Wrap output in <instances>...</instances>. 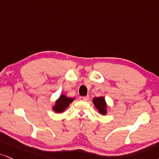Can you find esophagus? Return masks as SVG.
Here are the masks:
<instances>
[{"label":"esophagus","instance_id":"obj_1","mask_svg":"<svg viewBox=\"0 0 159 159\" xmlns=\"http://www.w3.org/2000/svg\"><path fill=\"white\" fill-rule=\"evenodd\" d=\"M89 99V96H87V97H80V99L81 101H87Z\"/></svg>","mask_w":159,"mask_h":159}]
</instances>
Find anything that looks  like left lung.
Segmentation results:
<instances>
[{"mask_svg": "<svg viewBox=\"0 0 159 159\" xmlns=\"http://www.w3.org/2000/svg\"><path fill=\"white\" fill-rule=\"evenodd\" d=\"M93 104L99 110V112L102 115L106 114V103H105L104 97H95L93 99Z\"/></svg>", "mask_w": 159, "mask_h": 159, "instance_id": "obj_1", "label": "left lung"}]
</instances>
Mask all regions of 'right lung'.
<instances>
[{"mask_svg": "<svg viewBox=\"0 0 159 159\" xmlns=\"http://www.w3.org/2000/svg\"><path fill=\"white\" fill-rule=\"evenodd\" d=\"M74 101L73 98H68L66 95H61L57 101L56 105L54 107V111L57 113H61L67 108L70 102Z\"/></svg>", "mask_w": 159, "mask_h": 159, "instance_id": "right-lung-1", "label": "right lung"}]
</instances>
